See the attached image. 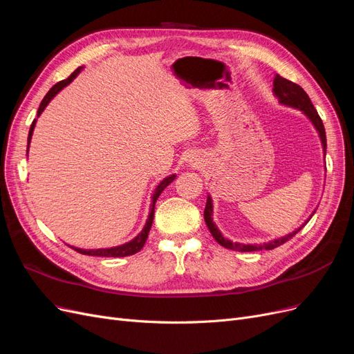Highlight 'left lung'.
<instances>
[{
    "instance_id": "obj_1",
    "label": "left lung",
    "mask_w": 354,
    "mask_h": 354,
    "mask_svg": "<svg viewBox=\"0 0 354 354\" xmlns=\"http://www.w3.org/2000/svg\"><path fill=\"white\" fill-rule=\"evenodd\" d=\"M273 94L274 97H277L281 104L288 106V108H294L301 111L307 118L308 121L313 124V127L316 128V131L320 137V143H322L324 147V155H326V134H325V127L322 120H320V116L317 115L315 106L310 100V97L307 95V93L299 87L298 84H294L292 81H288L285 78H282L281 75H276L274 80H273ZM315 214V211H313ZM312 214V216H313ZM310 216V218H312ZM203 218H205L207 226L212 234V238L216 239L221 246L224 248H229L233 251H241V252H250V251H261V250H273L276 246H279L282 243H285L288 239H291L295 233H298L299 230L303 229L304 224L310 220H307L303 226H299L298 229H295L294 232L285 234L282 238H277L269 242H264V243H241V242H232L230 239L224 238L223 233L218 230V227L216 226V223L212 221V199L208 195L207 196V205H205V211H203Z\"/></svg>"
}]
</instances>
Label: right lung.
<instances>
[{
	"label": "right lung",
	"mask_w": 354,
	"mask_h": 354,
	"mask_svg": "<svg viewBox=\"0 0 354 354\" xmlns=\"http://www.w3.org/2000/svg\"><path fill=\"white\" fill-rule=\"evenodd\" d=\"M82 71V66L78 68L75 72L71 73V77L63 80L60 82H57L56 85H53V87L50 88V91L46 94V97L42 99L39 108H38V112H37V116H39L42 112H44V109L47 108V104L53 100V97H56V94L59 91H62L63 88L66 87L68 84H71L75 78H77V75ZM35 124H37V120H34V122H32L30 128H29V134H28V151H29V145H30V138H32V134H34V128H35ZM176 178V174H171L168 177H165L160 183L156 186L153 195H152V205H151V211H149V216H147V220H146V224L143 230L137 234V236L134 239H131L130 242H125L122 245H118V246H112V248H99V250H82V248H77V246H71V248H73L75 251H78L80 254H84V255H94V257H128V255H133L136 252L140 251L143 248V245L147 239V234H149V230H151L152 227V223H153V216H155V203H156V199L159 198V195L162 194V190L169 185L173 183Z\"/></svg>",
	"instance_id": "obj_1"
}]
</instances>
